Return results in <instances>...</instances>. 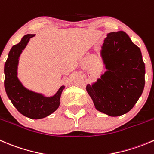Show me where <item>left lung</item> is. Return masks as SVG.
Returning <instances> with one entry per match:
<instances>
[{"instance_id":"1","label":"left lung","mask_w":154,"mask_h":154,"mask_svg":"<svg viewBox=\"0 0 154 154\" xmlns=\"http://www.w3.org/2000/svg\"><path fill=\"white\" fill-rule=\"evenodd\" d=\"M101 49L107 71L86 89L96 110L118 117L128 113L142 94L145 65L140 48L124 31L107 34Z\"/></svg>"}]
</instances>
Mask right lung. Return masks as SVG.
<instances>
[{
    "label": "right lung",
    "instance_id": "add662e5",
    "mask_svg": "<svg viewBox=\"0 0 154 154\" xmlns=\"http://www.w3.org/2000/svg\"><path fill=\"white\" fill-rule=\"evenodd\" d=\"M35 34H26L19 44L13 46L4 65V87L12 104L19 113L31 119H42L56 111L60 104V97L65 86H62L53 96L46 97L43 94L25 88L17 77L19 59L28 41Z\"/></svg>",
    "mask_w": 154,
    "mask_h": 154
}]
</instances>
